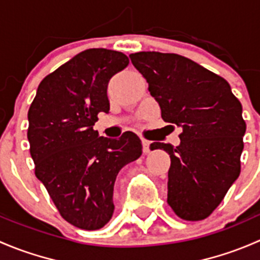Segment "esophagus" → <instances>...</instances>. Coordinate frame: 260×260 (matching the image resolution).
<instances>
[{
  "label": "esophagus",
  "mask_w": 260,
  "mask_h": 260,
  "mask_svg": "<svg viewBox=\"0 0 260 260\" xmlns=\"http://www.w3.org/2000/svg\"><path fill=\"white\" fill-rule=\"evenodd\" d=\"M149 145H151V142H149V141H147V140H142V147H143V153H149V151H151V149H149Z\"/></svg>",
  "instance_id": "34e87169"
}]
</instances>
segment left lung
<instances>
[{
	"mask_svg": "<svg viewBox=\"0 0 260 260\" xmlns=\"http://www.w3.org/2000/svg\"><path fill=\"white\" fill-rule=\"evenodd\" d=\"M129 57L165 122L182 129L179 146L151 145L171 158L167 203L181 219H205L239 177L246 129L242 104L224 78L187 57L157 51Z\"/></svg>",
	"mask_w": 260,
	"mask_h": 260,
	"instance_id": "8db88e82",
	"label": "left lung"
}]
</instances>
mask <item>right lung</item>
I'll list each match as a JSON object with an SVG mask.
<instances>
[{
	"label": "right lung",
	"mask_w": 260,
	"mask_h": 260,
	"mask_svg": "<svg viewBox=\"0 0 260 260\" xmlns=\"http://www.w3.org/2000/svg\"><path fill=\"white\" fill-rule=\"evenodd\" d=\"M128 62L114 50H84L44 78L28 109L36 177L60 215L84 230L111 220L118 172L142 154L133 132L112 140L93 129L98 113H109V80Z\"/></svg>",
	"instance_id": "1"
}]
</instances>
